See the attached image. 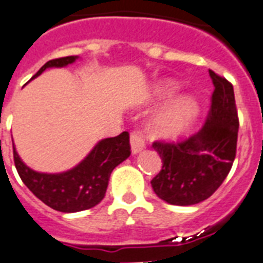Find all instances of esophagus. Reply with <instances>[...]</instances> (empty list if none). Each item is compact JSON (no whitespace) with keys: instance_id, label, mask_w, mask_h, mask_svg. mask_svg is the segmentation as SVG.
Masks as SVG:
<instances>
[{"instance_id":"esophagus-1","label":"esophagus","mask_w":263,"mask_h":263,"mask_svg":"<svg viewBox=\"0 0 263 263\" xmlns=\"http://www.w3.org/2000/svg\"><path fill=\"white\" fill-rule=\"evenodd\" d=\"M131 149H132V154H139V152L142 151L143 148L145 147V142H144V138L140 132H136L134 131L131 134Z\"/></svg>"}]
</instances>
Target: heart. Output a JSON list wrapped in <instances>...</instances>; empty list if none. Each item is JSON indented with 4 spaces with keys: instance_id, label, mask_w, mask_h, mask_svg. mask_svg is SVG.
I'll list each match as a JSON object with an SVG mask.
<instances>
[{
    "instance_id": "heart-1",
    "label": "heart",
    "mask_w": 263,
    "mask_h": 263,
    "mask_svg": "<svg viewBox=\"0 0 263 263\" xmlns=\"http://www.w3.org/2000/svg\"><path fill=\"white\" fill-rule=\"evenodd\" d=\"M175 90L176 85L173 81H164L156 85L155 93L159 99H167L171 98ZM195 115L196 105L191 99H176L156 115L154 120V131L163 139H174L186 131L195 119Z\"/></svg>"
}]
</instances>
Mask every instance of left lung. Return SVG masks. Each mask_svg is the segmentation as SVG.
I'll use <instances>...</instances> for the list:
<instances>
[{
	"mask_svg": "<svg viewBox=\"0 0 263 263\" xmlns=\"http://www.w3.org/2000/svg\"><path fill=\"white\" fill-rule=\"evenodd\" d=\"M209 73L214 92L202 129L182 142L152 144L163 165L151 186L170 204L191 206L210 198L226 179L235 159L239 120L233 85L211 69Z\"/></svg>",
	"mask_w": 263,
	"mask_h": 263,
	"instance_id": "8db88e82",
	"label": "left lung"
}]
</instances>
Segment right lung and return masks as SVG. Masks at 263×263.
Returning a JSON list of instances; mask_svg holds the SVG:
<instances>
[{
	"mask_svg": "<svg viewBox=\"0 0 263 263\" xmlns=\"http://www.w3.org/2000/svg\"><path fill=\"white\" fill-rule=\"evenodd\" d=\"M77 59V56H68L48 61L32 79L40 76L46 68L67 67ZM129 155V134L121 132L119 136L100 140L73 168L45 174L28 167L13 145L15 168L24 184L46 206L61 213H77L99 204L105 196L111 173Z\"/></svg>",
	"mask_w": 263,
	"mask_h": 263,
	"instance_id": "add662e5",
	"label": "right lung"
}]
</instances>
